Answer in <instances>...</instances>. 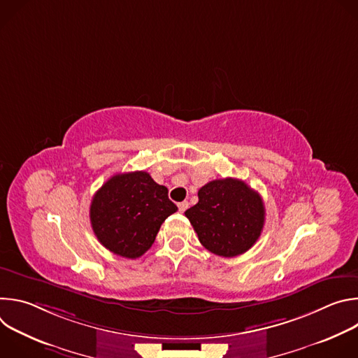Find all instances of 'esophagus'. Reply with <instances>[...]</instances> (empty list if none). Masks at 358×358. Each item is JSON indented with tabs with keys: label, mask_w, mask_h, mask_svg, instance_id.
Masks as SVG:
<instances>
[{
	"label": "esophagus",
	"mask_w": 358,
	"mask_h": 358,
	"mask_svg": "<svg viewBox=\"0 0 358 358\" xmlns=\"http://www.w3.org/2000/svg\"><path fill=\"white\" fill-rule=\"evenodd\" d=\"M187 208H188V202H187V201L178 202V210H180V213H184Z\"/></svg>",
	"instance_id": "obj_1"
}]
</instances>
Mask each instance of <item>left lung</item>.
Listing matches in <instances>:
<instances>
[{
  "mask_svg": "<svg viewBox=\"0 0 358 358\" xmlns=\"http://www.w3.org/2000/svg\"><path fill=\"white\" fill-rule=\"evenodd\" d=\"M202 246L224 258L245 253L258 241L265 206L258 191L238 178L214 180L199 188L198 202L185 211Z\"/></svg>",
  "mask_w": 358,
  "mask_h": 358,
  "instance_id": "obj_1",
  "label": "left lung"
}]
</instances>
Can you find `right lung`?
Returning <instances> with one entry per match:
<instances>
[{
    "mask_svg": "<svg viewBox=\"0 0 358 358\" xmlns=\"http://www.w3.org/2000/svg\"><path fill=\"white\" fill-rule=\"evenodd\" d=\"M177 211L169 189L145 171L110 177L92 198L90 224L99 242L119 257L140 258Z\"/></svg>",
    "mask_w": 358,
    "mask_h": 358,
    "instance_id": "add662e5",
    "label": "right lung"
}]
</instances>
